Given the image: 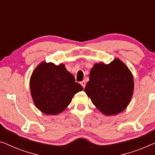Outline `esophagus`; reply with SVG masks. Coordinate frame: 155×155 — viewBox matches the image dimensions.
Listing matches in <instances>:
<instances>
[{
  "label": "esophagus",
  "mask_w": 155,
  "mask_h": 155,
  "mask_svg": "<svg viewBox=\"0 0 155 155\" xmlns=\"http://www.w3.org/2000/svg\"><path fill=\"white\" fill-rule=\"evenodd\" d=\"M80 84H81V85L83 87V88H84V87H85V85H86V82H85V81H84V80H83V81H82L81 82H80Z\"/></svg>",
  "instance_id": "obj_1"
}]
</instances>
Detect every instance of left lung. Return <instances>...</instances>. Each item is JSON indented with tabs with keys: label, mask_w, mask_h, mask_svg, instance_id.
I'll list each match as a JSON object with an SVG mask.
<instances>
[{
	"label": "left lung",
	"mask_w": 155,
	"mask_h": 155,
	"mask_svg": "<svg viewBox=\"0 0 155 155\" xmlns=\"http://www.w3.org/2000/svg\"><path fill=\"white\" fill-rule=\"evenodd\" d=\"M134 90L133 76L119 58L109 64L95 63L84 92L97 109L106 116L116 115L126 109Z\"/></svg>",
	"instance_id": "left-lung-1"
}]
</instances>
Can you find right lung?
<instances>
[{
	"instance_id": "obj_1",
	"label": "right lung",
	"mask_w": 155,
	"mask_h": 155,
	"mask_svg": "<svg viewBox=\"0 0 155 155\" xmlns=\"http://www.w3.org/2000/svg\"><path fill=\"white\" fill-rule=\"evenodd\" d=\"M36 107L46 115H57L66 109L76 93L83 87L61 63L42 61L34 70L29 81Z\"/></svg>"
}]
</instances>
